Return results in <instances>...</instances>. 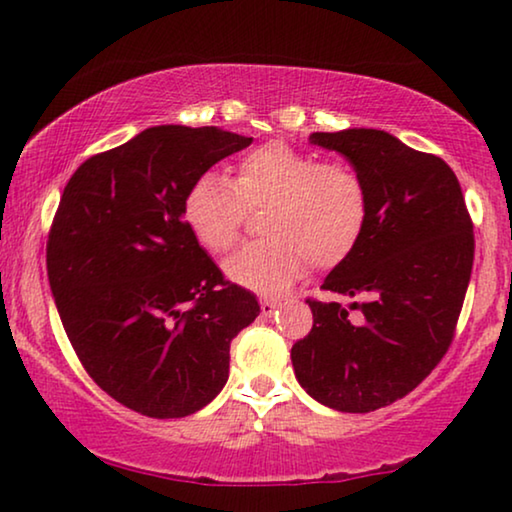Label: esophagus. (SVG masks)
I'll return each mask as SVG.
<instances>
[{
  "label": "esophagus",
  "instance_id": "obj_1",
  "mask_svg": "<svg viewBox=\"0 0 512 512\" xmlns=\"http://www.w3.org/2000/svg\"><path fill=\"white\" fill-rule=\"evenodd\" d=\"M259 305H262V315H273V312H276V308L280 305V301L264 296V299H259Z\"/></svg>",
  "mask_w": 512,
  "mask_h": 512
}]
</instances>
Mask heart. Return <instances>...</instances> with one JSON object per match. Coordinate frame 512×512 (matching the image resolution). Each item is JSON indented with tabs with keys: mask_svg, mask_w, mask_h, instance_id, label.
<instances>
[{
	"mask_svg": "<svg viewBox=\"0 0 512 512\" xmlns=\"http://www.w3.org/2000/svg\"><path fill=\"white\" fill-rule=\"evenodd\" d=\"M269 209L255 241L225 262V276L276 294L301 280L310 262L333 269L352 257L370 220L368 188L342 163H324L287 142H266L236 165L234 179L218 170L197 174L183 197V220L211 255L234 246L248 211Z\"/></svg>",
	"mask_w": 512,
	"mask_h": 512,
	"instance_id": "b5f03b06",
	"label": "heart"
}]
</instances>
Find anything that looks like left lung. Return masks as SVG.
Returning <instances> with one entry per match:
<instances>
[{
  "instance_id": "obj_1",
  "label": "left lung",
  "mask_w": 512,
  "mask_h": 512,
  "mask_svg": "<svg viewBox=\"0 0 512 512\" xmlns=\"http://www.w3.org/2000/svg\"><path fill=\"white\" fill-rule=\"evenodd\" d=\"M310 142L352 163L370 220L322 285L354 303L305 301L312 329L292 347L294 375L326 407L368 414L414 391L451 347L474 266V223L439 156L375 128L312 133Z\"/></svg>"
}]
</instances>
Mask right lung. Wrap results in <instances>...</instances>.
<instances>
[{"label":"right lung","mask_w":512,"mask_h":512,"mask_svg":"<svg viewBox=\"0 0 512 512\" xmlns=\"http://www.w3.org/2000/svg\"><path fill=\"white\" fill-rule=\"evenodd\" d=\"M253 137L154 126L85 160L48 236V280L89 377L149 418L195 414L230 377L234 335L259 315L183 220L197 174Z\"/></svg>","instance_id":"right-lung-1"}]
</instances>
